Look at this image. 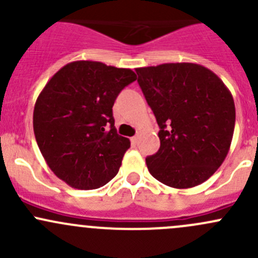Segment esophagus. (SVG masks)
<instances>
[{"label":"esophagus","instance_id":"1","mask_svg":"<svg viewBox=\"0 0 258 258\" xmlns=\"http://www.w3.org/2000/svg\"><path fill=\"white\" fill-rule=\"evenodd\" d=\"M139 139H140L139 136H134V137H132V139H131V142H132V144H134V145H136L137 142H139Z\"/></svg>","mask_w":258,"mask_h":258}]
</instances>
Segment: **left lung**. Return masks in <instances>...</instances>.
<instances>
[{"instance_id": "8db88e82", "label": "left lung", "mask_w": 258, "mask_h": 258, "mask_svg": "<svg viewBox=\"0 0 258 258\" xmlns=\"http://www.w3.org/2000/svg\"><path fill=\"white\" fill-rule=\"evenodd\" d=\"M136 72L160 126V150L146 158L150 173L175 188L204 183L230 151L236 121L230 90L211 70L189 62Z\"/></svg>"}]
</instances>
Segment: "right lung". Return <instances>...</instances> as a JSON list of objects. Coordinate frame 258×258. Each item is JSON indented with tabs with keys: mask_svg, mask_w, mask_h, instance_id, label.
Wrapping results in <instances>:
<instances>
[{
	"mask_svg": "<svg viewBox=\"0 0 258 258\" xmlns=\"http://www.w3.org/2000/svg\"><path fill=\"white\" fill-rule=\"evenodd\" d=\"M136 79L130 69L75 61L46 83L35 103L33 132L57 177L74 188L95 189L117 175L131 142L117 135L112 106Z\"/></svg>",
	"mask_w": 258,
	"mask_h": 258,
	"instance_id": "add662e5",
	"label": "right lung"
}]
</instances>
